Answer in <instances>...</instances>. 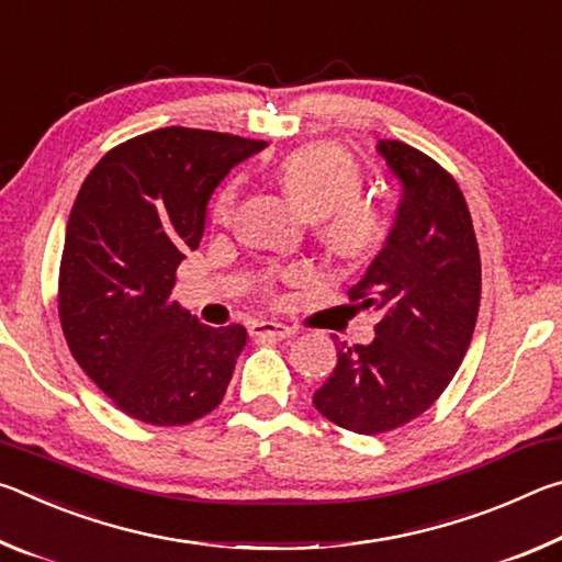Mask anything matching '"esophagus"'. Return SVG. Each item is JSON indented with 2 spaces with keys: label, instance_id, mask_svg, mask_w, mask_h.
Here are the masks:
<instances>
[{
  "label": "esophagus",
  "instance_id": "esophagus-1",
  "mask_svg": "<svg viewBox=\"0 0 562 562\" xmlns=\"http://www.w3.org/2000/svg\"><path fill=\"white\" fill-rule=\"evenodd\" d=\"M250 335L252 337H274V339H284V337H292L294 329L288 325H280V322H255L250 327Z\"/></svg>",
  "mask_w": 562,
  "mask_h": 562
}]
</instances>
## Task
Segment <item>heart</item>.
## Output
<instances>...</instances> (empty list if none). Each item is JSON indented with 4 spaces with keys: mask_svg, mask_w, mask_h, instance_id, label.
<instances>
[{
    "mask_svg": "<svg viewBox=\"0 0 562 562\" xmlns=\"http://www.w3.org/2000/svg\"><path fill=\"white\" fill-rule=\"evenodd\" d=\"M278 180L294 207L310 221H322L319 235L331 258L361 262L379 250L386 237L382 207L361 201V170L355 158L331 144L292 150L278 166ZM237 183H227L213 203V221L227 225L235 215Z\"/></svg>",
    "mask_w": 562,
    "mask_h": 562,
    "instance_id": "obj_1",
    "label": "heart"
}]
</instances>
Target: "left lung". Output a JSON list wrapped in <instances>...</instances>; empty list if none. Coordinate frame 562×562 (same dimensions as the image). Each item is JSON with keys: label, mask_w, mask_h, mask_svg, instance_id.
<instances>
[{"label": "left lung", "mask_w": 562, "mask_h": 562, "mask_svg": "<svg viewBox=\"0 0 562 562\" xmlns=\"http://www.w3.org/2000/svg\"><path fill=\"white\" fill-rule=\"evenodd\" d=\"M404 198L386 245L349 290L379 312L369 345L337 341V367L312 404L355 434L422 416L469 351L481 302V255L469 205L449 170L402 140H379Z\"/></svg>", "instance_id": "1"}]
</instances>
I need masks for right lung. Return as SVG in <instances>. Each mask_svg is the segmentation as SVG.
<instances>
[{
  "label": "right lung",
  "instance_id": "right-lung-1",
  "mask_svg": "<svg viewBox=\"0 0 562 562\" xmlns=\"http://www.w3.org/2000/svg\"><path fill=\"white\" fill-rule=\"evenodd\" d=\"M268 146L168 126L111 148L76 195L59 268V319L74 359L123 414L180 426L223 402L247 341L207 327L170 292L201 245L207 201Z\"/></svg>",
  "mask_w": 562,
  "mask_h": 562
}]
</instances>
